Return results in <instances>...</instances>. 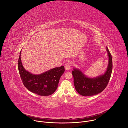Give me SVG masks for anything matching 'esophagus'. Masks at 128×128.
I'll return each instance as SVG.
<instances>
[{
	"mask_svg": "<svg viewBox=\"0 0 128 128\" xmlns=\"http://www.w3.org/2000/svg\"><path fill=\"white\" fill-rule=\"evenodd\" d=\"M65 68L67 70H69L70 69V62H67L65 64Z\"/></svg>",
	"mask_w": 128,
	"mask_h": 128,
	"instance_id": "34e87169",
	"label": "esophagus"
}]
</instances>
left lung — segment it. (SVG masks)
Masks as SVG:
<instances>
[{
    "mask_svg": "<svg viewBox=\"0 0 128 128\" xmlns=\"http://www.w3.org/2000/svg\"><path fill=\"white\" fill-rule=\"evenodd\" d=\"M106 50L109 57V62L107 70L103 75L91 78L86 77L78 69H74L72 71L75 88L80 95L84 96L95 95L102 92L106 87L110 78L112 70V54L107 47Z\"/></svg>",
    "mask_w": 128,
    "mask_h": 128,
    "instance_id": "left-lung-1",
    "label": "left lung"
}]
</instances>
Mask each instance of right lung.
Listing matches in <instances>:
<instances>
[{"mask_svg": "<svg viewBox=\"0 0 128 128\" xmlns=\"http://www.w3.org/2000/svg\"><path fill=\"white\" fill-rule=\"evenodd\" d=\"M18 69L24 86L31 92L47 96L53 94L57 88L60 78L65 71L64 66L52 68L41 74H32L23 67L21 52L18 60Z\"/></svg>", "mask_w": 128, "mask_h": 128, "instance_id": "1", "label": "right lung"}]
</instances>
